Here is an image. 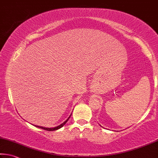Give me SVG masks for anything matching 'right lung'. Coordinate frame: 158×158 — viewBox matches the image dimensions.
<instances>
[{
	"label": "right lung",
	"instance_id": "right-lung-1",
	"mask_svg": "<svg viewBox=\"0 0 158 158\" xmlns=\"http://www.w3.org/2000/svg\"><path fill=\"white\" fill-rule=\"evenodd\" d=\"M71 117V115H70V116L68 117V119H67L66 121H64L63 123L62 124H60L59 126H57V127H53V128H46V127H40V126H36V125H35V127H39V128H40V129H44V130H46V131H56V130H57V129H60V128H62V127L64 126V124H65L66 123H67V122L68 121V119H69V117Z\"/></svg>",
	"mask_w": 158,
	"mask_h": 158
}]
</instances>
